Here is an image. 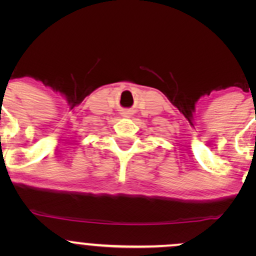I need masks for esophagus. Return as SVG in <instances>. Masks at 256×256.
<instances>
[{
  "label": "esophagus",
  "instance_id": "1",
  "mask_svg": "<svg viewBox=\"0 0 256 256\" xmlns=\"http://www.w3.org/2000/svg\"><path fill=\"white\" fill-rule=\"evenodd\" d=\"M124 116H125V115H124Z\"/></svg>",
  "mask_w": 256,
  "mask_h": 256
}]
</instances>
